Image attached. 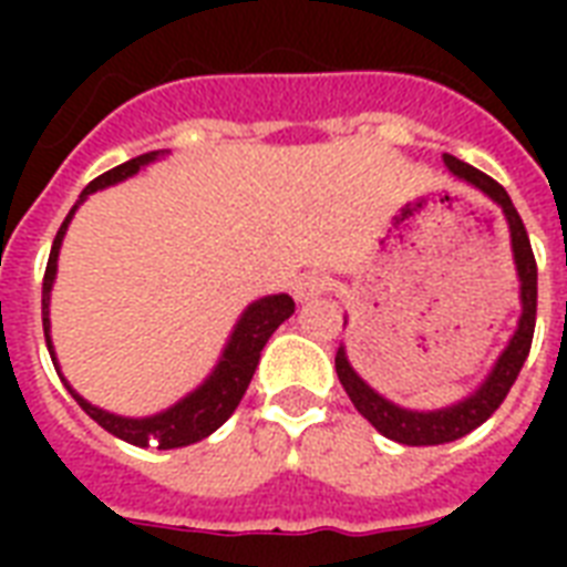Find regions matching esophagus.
<instances>
[{
    "label": "esophagus",
    "mask_w": 567,
    "mask_h": 567,
    "mask_svg": "<svg viewBox=\"0 0 567 567\" xmlns=\"http://www.w3.org/2000/svg\"><path fill=\"white\" fill-rule=\"evenodd\" d=\"M327 291H329V279L323 274H306L293 282V297H297L300 302L315 300V297H320V293H327Z\"/></svg>",
    "instance_id": "34e87169"
}]
</instances>
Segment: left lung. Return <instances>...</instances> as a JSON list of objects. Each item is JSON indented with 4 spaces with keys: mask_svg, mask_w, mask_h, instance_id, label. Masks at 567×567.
Returning a JSON list of instances; mask_svg holds the SVG:
<instances>
[{
    "mask_svg": "<svg viewBox=\"0 0 567 567\" xmlns=\"http://www.w3.org/2000/svg\"><path fill=\"white\" fill-rule=\"evenodd\" d=\"M444 164H447L450 173H453L456 179L474 185V188L483 190L485 196H492L494 203L503 208V214H506V223H509L512 235V252H515V267H518L520 306H524V311H520L515 336L509 338V344H506V350L501 353V359L494 362L492 373L485 377L483 385L476 388L471 396H465V400H458V403L447 405V409H435V412H412V409H403V405L391 403V400H385L382 394H377V391L353 371V364L347 359L344 347H338V379H341V385H344L347 396H350L355 409H359V414L368 417L385 439L396 441V444H409V447L447 444V441L462 439L467 432H474L480 423L488 421V417L501 409V403L506 400V394H509V388L515 385L520 368L527 362L529 347H533V332H536L538 270L520 214L515 212V205H512L509 194L503 190V185H497L492 176H485L483 171H476L471 164L458 162L456 155H444Z\"/></svg>",
    "mask_w": 567,
    "mask_h": 567,
    "instance_id": "8db88e82",
    "label": "left lung"
}]
</instances>
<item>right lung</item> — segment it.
Masks as SVG:
<instances>
[{
    "mask_svg": "<svg viewBox=\"0 0 567 567\" xmlns=\"http://www.w3.org/2000/svg\"><path fill=\"white\" fill-rule=\"evenodd\" d=\"M158 150L155 153L137 155L132 162L120 164L114 171L102 173L96 179L82 190V199L93 190L109 188V185H117V182L135 176L144 164L155 162L158 158ZM79 199V203H82ZM79 205L70 208V214L61 223L55 240H52V252H49L47 261V274H43V336H47L49 355H52V364L55 362V350H52V341H49V293H52V282H55V270H58V249H61V240H64V231L73 220V214ZM293 315V300L288 293H274V297H261L252 306H247V311L240 315V320L235 323V332H231L229 344L223 350L220 362L212 371V377L205 379L203 385L190 391L185 400H179L176 405H171L167 412H158L153 417H120V414H111L105 409H96L91 405L84 396H79L73 388L64 385L66 391L73 394V400L82 405L84 412L91 414L93 421L100 423L102 430H109L111 435L135 444V447H150V441H158L155 447L158 450H173V447H188V444H196V441L208 439L217 426L229 421V414L238 409L240 396L247 391L249 379L256 373L258 359H261V350H265L267 338L274 336L279 323Z\"/></svg>",
    "mask_w": 567,
    "mask_h": 567,
    "instance_id": "right-lung-1",
    "label": "right lung"
}]
</instances>
